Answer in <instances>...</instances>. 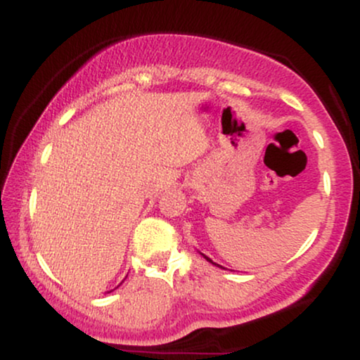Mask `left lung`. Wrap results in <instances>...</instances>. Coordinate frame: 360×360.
Here are the masks:
<instances>
[{"label":"left lung","mask_w":360,"mask_h":360,"mask_svg":"<svg viewBox=\"0 0 360 360\" xmlns=\"http://www.w3.org/2000/svg\"><path fill=\"white\" fill-rule=\"evenodd\" d=\"M206 260H210V262H212V264H214V262H213V260H212V259H208V257H206ZM214 266H218V264H214ZM218 267H221V266H218Z\"/></svg>","instance_id":"left-lung-1"}]
</instances>
